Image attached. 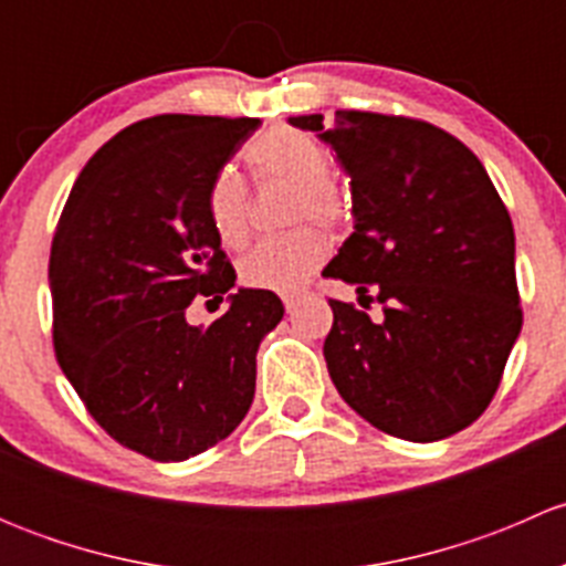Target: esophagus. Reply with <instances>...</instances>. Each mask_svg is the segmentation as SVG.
I'll return each instance as SVG.
<instances>
[{
	"label": "esophagus",
	"mask_w": 566,
	"mask_h": 566,
	"mask_svg": "<svg viewBox=\"0 0 566 566\" xmlns=\"http://www.w3.org/2000/svg\"><path fill=\"white\" fill-rule=\"evenodd\" d=\"M304 298H306V290H298V293H284L282 304H284V310H287V312H295Z\"/></svg>",
	"instance_id": "1"
}]
</instances>
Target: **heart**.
Here are the masks:
<instances>
[{
	"mask_svg": "<svg viewBox=\"0 0 566 566\" xmlns=\"http://www.w3.org/2000/svg\"><path fill=\"white\" fill-rule=\"evenodd\" d=\"M251 177L260 186H290L287 224L317 221L328 230H345L353 219V199L331 177V153L315 136L298 128H276L247 147ZM205 210L221 247L241 249L249 241V186L232 169H221L205 193ZM331 241L323 230L304 224L287 235L256 243L241 260L243 284L273 293H293L328 256Z\"/></svg>",
	"mask_w": 566,
	"mask_h": 566,
	"instance_id": "obj_1",
	"label": "heart"
}]
</instances>
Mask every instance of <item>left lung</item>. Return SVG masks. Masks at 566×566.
<instances>
[{"label":"left lung","mask_w":566,"mask_h":566,"mask_svg":"<svg viewBox=\"0 0 566 566\" xmlns=\"http://www.w3.org/2000/svg\"><path fill=\"white\" fill-rule=\"evenodd\" d=\"M317 130L350 175L356 232L323 276L356 284L364 310L328 298L323 356L361 419L413 443L484 413L523 325L515 230L482 161L413 117L336 112L290 117Z\"/></svg>","instance_id":"obj_1"}]
</instances>
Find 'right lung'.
<instances>
[{
	"label": "right lung",
	"mask_w": 566,
	"mask_h": 566,
	"mask_svg": "<svg viewBox=\"0 0 566 566\" xmlns=\"http://www.w3.org/2000/svg\"><path fill=\"white\" fill-rule=\"evenodd\" d=\"M251 117L158 114L119 130L78 175L54 241V353L84 408L123 447L180 462L249 413L256 347L284 315L271 290H238L205 193L256 130Z\"/></svg>",
	"instance_id": "obj_1"
}]
</instances>
